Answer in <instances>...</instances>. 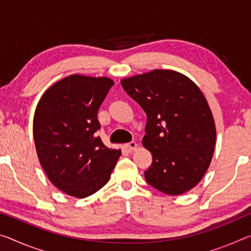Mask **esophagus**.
Segmentation results:
<instances>
[{"instance_id":"esophagus-1","label":"esophagus","mask_w":251,"mask_h":251,"mask_svg":"<svg viewBox=\"0 0 251 251\" xmlns=\"http://www.w3.org/2000/svg\"><path fill=\"white\" fill-rule=\"evenodd\" d=\"M137 146H138V144L136 142H129V143H127V144H125V149L128 151V152H133V151H135L137 149Z\"/></svg>"}]
</instances>
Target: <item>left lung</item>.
Listing matches in <instances>:
<instances>
[{
    "instance_id": "8db88e82",
    "label": "left lung",
    "mask_w": 251,
    "mask_h": 251,
    "mask_svg": "<svg viewBox=\"0 0 251 251\" xmlns=\"http://www.w3.org/2000/svg\"><path fill=\"white\" fill-rule=\"evenodd\" d=\"M146 113L142 144L152 154L145 180L163 193L180 196L193 189L211 163L217 130L200 88L185 75L155 69L121 80Z\"/></svg>"
}]
</instances>
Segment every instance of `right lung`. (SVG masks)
Wrapping results in <instances>:
<instances>
[{"label": "right lung", "mask_w": 251, "mask_h": 251, "mask_svg": "<svg viewBox=\"0 0 251 251\" xmlns=\"http://www.w3.org/2000/svg\"><path fill=\"white\" fill-rule=\"evenodd\" d=\"M114 80L70 75L48 88L35 108L33 138L38 158L50 182L82 199L101 189L122 155L96 136L97 113Z\"/></svg>", "instance_id": "right-lung-1"}]
</instances>
